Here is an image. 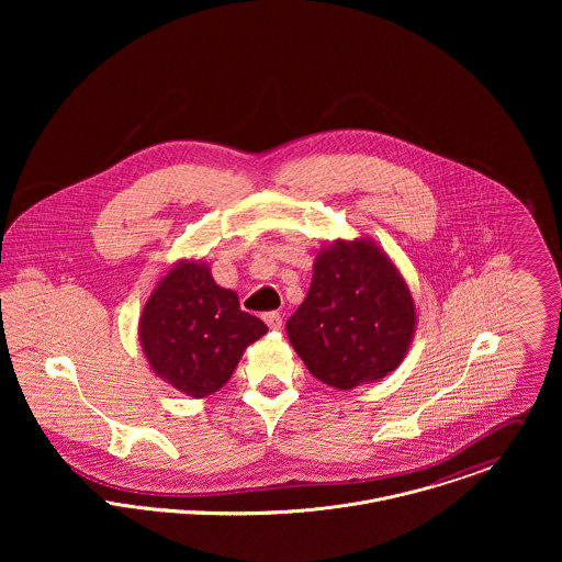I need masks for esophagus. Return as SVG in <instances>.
<instances>
[{
    "instance_id": "1",
    "label": "esophagus",
    "mask_w": 562,
    "mask_h": 562,
    "mask_svg": "<svg viewBox=\"0 0 562 562\" xmlns=\"http://www.w3.org/2000/svg\"><path fill=\"white\" fill-rule=\"evenodd\" d=\"M263 322H266L272 330H279V328H281V324H283V318H281V314L270 312V314H266V316H263Z\"/></svg>"
}]
</instances>
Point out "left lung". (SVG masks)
<instances>
[{
    "label": "left lung",
    "instance_id": "8db88e82",
    "mask_svg": "<svg viewBox=\"0 0 562 562\" xmlns=\"http://www.w3.org/2000/svg\"><path fill=\"white\" fill-rule=\"evenodd\" d=\"M415 326V303L401 270L363 236L322 246L312 288L285 324L307 370L341 392L392 374L408 352Z\"/></svg>",
    "mask_w": 562,
    "mask_h": 562
}]
</instances>
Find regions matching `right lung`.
Returning a JSON list of instances; mask_svg holds the SVG:
<instances>
[{
  "instance_id": "add662e5",
  "label": "right lung",
  "mask_w": 562,
  "mask_h": 562,
  "mask_svg": "<svg viewBox=\"0 0 562 562\" xmlns=\"http://www.w3.org/2000/svg\"><path fill=\"white\" fill-rule=\"evenodd\" d=\"M268 333L221 288L207 261L179 259L147 299L138 339L156 376L190 398H207L234 374L244 350Z\"/></svg>"
}]
</instances>
